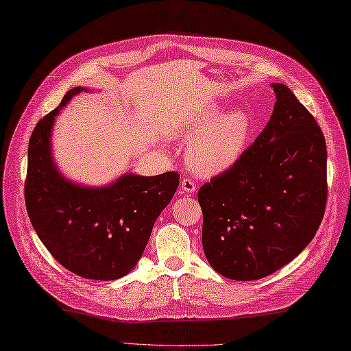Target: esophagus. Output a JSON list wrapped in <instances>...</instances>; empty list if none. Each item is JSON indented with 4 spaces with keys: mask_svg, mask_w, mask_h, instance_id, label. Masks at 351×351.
<instances>
[{
    "mask_svg": "<svg viewBox=\"0 0 351 351\" xmlns=\"http://www.w3.org/2000/svg\"><path fill=\"white\" fill-rule=\"evenodd\" d=\"M181 187H182L184 193H187V195H191V193H195V190H196V182L193 181L191 178H182Z\"/></svg>",
    "mask_w": 351,
    "mask_h": 351,
    "instance_id": "1",
    "label": "esophagus"
}]
</instances>
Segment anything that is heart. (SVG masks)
Returning <instances> with one entry per match:
<instances>
[{"mask_svg": "<svg viewBox=\"0 0 351 351\" xmlns=\"http://www.w3.org/2000/svg\"><path fill=\"white\" fill-rule=\"evenodd\" d=\"M219 108L184 123L180 136L191 140L189 149L190 167L200 175H214L229 169L240 158L253 131L247 110H234L219 117Z\"/></svg>", "mask_w": 351, "mask_h": 351, "instance_id": "1", "label": "heart"}]
</instances>
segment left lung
Wrapping results in <instances>:
<instances>
[{
    "label": "left lung",
    "instance_id": "obj_1",
    "mask_svg": "<svg viewBox=\"0 0 351 351\" xmlns=\"http://www.w3.org/2000/svg\"><path fill=\"white\" fill-rule=\"evenodd\" d=\"M270 121L232 166L199 189L202 245L215 271L256 280L278 271L317 234L327 202V149L315 117L271 84Z\"/></svg>",
    "mask_w": 351,
    "mask_h": 351
}]
</instances>
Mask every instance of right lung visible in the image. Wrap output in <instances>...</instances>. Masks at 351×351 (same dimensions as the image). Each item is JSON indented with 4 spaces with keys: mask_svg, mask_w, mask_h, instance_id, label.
Listing matches in <instances>:
<instances>
[{
    "mask_svg": "<svg viewBox=\"0 0 351 351\" xmlns=\"http://www.w3.org/2000/svg\"><path fill=\"white\" fill-rule=\"evenodd\" d=\"M83 90L75 87L66 93L29 137L25 206L37 237L64 268L86 279L114 280L128 274L143 255L180 175L128 173L98 189L64 180L52 160L51 130L60 110Z\"/></svg>",
    "mask_w": 351,
    "mask_h": 351,
    "instance_id": "obj_1",
    "label": "right lung"
}]
</instances>
